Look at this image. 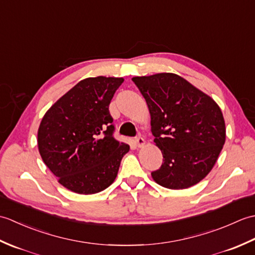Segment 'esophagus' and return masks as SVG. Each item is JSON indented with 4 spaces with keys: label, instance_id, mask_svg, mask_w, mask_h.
I'll use <instances>...</instances> for the list:
<instances>
[{
    "label": "esophagus",
    "instance_id": "1",
    "mask_svg": "<svg viewBox=\"0 0 255 255\" xmlns=\"http://www.w3.org/2000/svg\"><path fill=\"white\" fill-rule=\"evenodd\" d=\"M134 142H136L138 147H142V145L144 144V139L141 136H138L134 138Z\"/></svg>",
    "mask_w": 255,
    "mask_h": 255
}]
</instances>
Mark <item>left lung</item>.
Here are the masks:
<instances>
[{"label": "left lung", "instance_id": "1", "mask_svg": "<svg viewBox=\"0 0 255 255\" xmlns=\"http://www.w3.org/2000/svg\"><path fill=\"white\" fill-rule=\"evenodd\" d=\"M151 115V131L163 154L153 180L171 189L191 187L213 169L226 140L216 102L174 73L132 78Z\"/></svg>", "mask_w": 255, "mask_h": 255}]
</instances>
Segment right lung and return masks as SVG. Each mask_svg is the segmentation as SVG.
I'll return each mask as SVG.
<instances>
[{
	"mask_svg": "<svg viewBox=\"0 0 255 255\" xmlns=\"http://www.w3.org/2000/svg\"><path fill=\"white\" fill-rule=\"evenodd\" d=\"M123 78H88L48 111L38 129V149L59 183L95 194L115 181L129 145L114 137L111 101Z\"/></svg>",
	"mask_w": 255,
	"mask_h": 255,
	"instance_id": "1",
	"label": "right lung"
}]
</instances>
